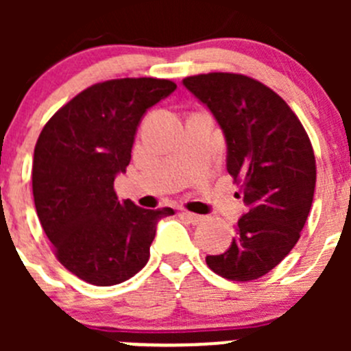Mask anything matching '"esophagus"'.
Returning <instances> with one entry per match:
<instances>
[{
	"label": "esophagus",
	"mask_w": 351,
	"mask_h": 351,
	"mask_svg": "<svg viewBox=\"0 0 351 351\" xmlns=\"http://www.w3.org/2000/svg\"><path fill=\"white\" fill-rule=\"evenodd\" d=\"M183 217L186 219L189 222H192V224H200L202 221H204V215H198V214H193V212H189V210H183L182 212Z\"/></svg>",
	"instance_id": "1"
}]
</instances>
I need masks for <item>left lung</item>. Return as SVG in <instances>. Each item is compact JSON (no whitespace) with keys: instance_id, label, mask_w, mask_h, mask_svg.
<instances>
[{"instance_id":"8db88e82","label":"left lung","mask_w":351,"mask_h":351,"mask_svg":"<svg viewBox=\"0 0 351 351\" xmlns=\"http://www.w3.org/2000/svg\"><path fill=\"white\" fill-rule=\"evenodd\" d=\"M183 86L221 127L226 166L246 205L229 250L205 261L228 280H256L290 253L307 221L316 186L311 141L289 105L253 77L208 73Z\"/></svg>"}]
</instances>
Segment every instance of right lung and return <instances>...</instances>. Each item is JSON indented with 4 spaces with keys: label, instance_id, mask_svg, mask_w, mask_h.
I'll return each mask as SVG.
<instances>
[{
    "label": "right lung",
    "instance_id": "1",
    "mask_svg": "<svg viewBox=\"0 0 351 351\" xmlns=\"http://www.w3.org/2000/svg\"><path fill=\"white\" fill-rule=\"evenodd\" d=\"M175 90L173 81L156 77L93 84L58 110L38 136L32 168L38 221L58 260L88 284L110 287L139 274L156 226L175 214L120 202L113 190L144 113Z\"/></svg>",
    "mask_w": 351,
    "mask_h": 351
}]
</instances>
